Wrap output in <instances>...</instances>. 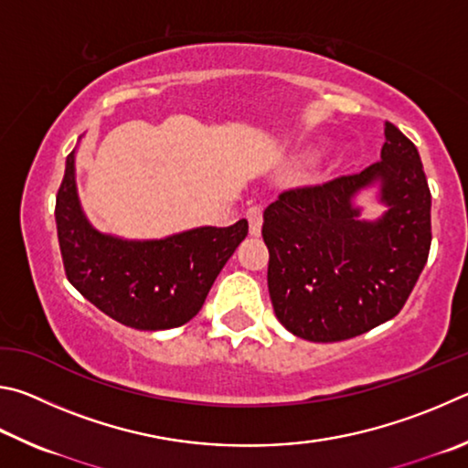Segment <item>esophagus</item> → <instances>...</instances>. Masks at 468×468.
I'll return each mask as SVG.
<instances>
[{
	"mask_svg": "<svg viewBox=\"0 0 468 468\" xmlns=\"http://www.w3.org/2000/svg\"><path fill=\"white\" fill-rule=\"evenodd\" d=\"M247 221H249V232L252 236L261 234V226H263V209L259 205H252L247 209Z\"/></svg>",
	"mask_w": 468,
	"mask_h": 468,
	"instance_id": "obj_1",
	"label": "esophagus"
}]
</instances>
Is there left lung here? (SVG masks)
Returning <instances> with one entry per match:
<instances>
[{
  "label": "left lung",
  "instance_id": "left-lung-1",
  "mask_svg": "<svg viewBox=\"0 0 468 468\" xmlns=\"http://www.w3.org/2000/svg\"><path fill=\"white\" fill-rule=\"evenodd\" d=\"M382 160L357 175L285 188L263 213L277 321L314 343L346 341L395 318L428 263L431 193L411 139L387 121ZM383 183L385 218L359 222L350 199Z\"/></svg>",
  "mask_w": 468,
  "mask_h": 468
}]
</instances>
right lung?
Masks as SVG:
<instances>
[{
	"label": "right lung",
	"instance_id": "1",
	"mask_svg": "<svg viewBox=\"0 0 468 468\" xmlns=\"http://www.w3.org/2000/svg\"><path fill=\"white\" fill-rule=\"evenodd\" d=\"M55 221L69 283L106 316L137 331L175 329L191 321L249 234L247 219L150 242L96 232L80 209L73 152L57 191Z\"/></svg>",
	"mask_w": 468,
	"mask_h": 468
}]
</instances>
